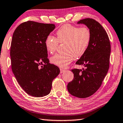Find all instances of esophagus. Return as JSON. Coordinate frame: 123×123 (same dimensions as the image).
<instances>
[{"mask_svg": "<svg viewBox=\"0 0 123 123\" xmlns=\"http://www.w3.org/2000/svg\"><path fill=\"white\" fill-rule=\"evenodd\" d=\"M66 70H65L64 69H60V73L61 74H62V73H63Z\"/></svg>", "mask_w": 123, "mask_h": 123, "instance_id": "34e87169", "label": "esophagus"}]
</instances>
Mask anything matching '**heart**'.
I'll list each match as a JSON object with an SVG mask.
<instances>
[{
	"label": "heart",
	"mask_w": 123,
	"mask_h": 123,
	"mask_svg": "<svg viewBox=\"0 0 123 123\" xmlns=\"http://www.w3.org/2000/svg\"><path fill=\"white\" fill-rule=\"evenodd\" d=\"M56 38L51 35L46 37L45 45L49 52H55L60 43H65L64 53H57L51 58L52 63L61 68L67 67L74 55L80 57L85 53L89 45L91 33L87 27H79L71 24H65L56 32Z\"/></svg>",
	"instance_id": "b5f03b06"
}]
</instances>
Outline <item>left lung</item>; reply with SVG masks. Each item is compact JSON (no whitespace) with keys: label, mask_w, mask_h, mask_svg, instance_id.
Here are the masks:
<instances>
[{"label":"left lung","mask_w":123,"mask_h":123,"mask_svg":"<svg viewBox=\"0 0 123 123\" xmlns=\"http://www.w3.org/2000/svg\"><path fill=\"white\" fill-rule=\"evenodd\" d=\"M77 24H84L91 33V40L85 53L76 62V64L85 68L72 70L74 79L67 86L72 96L85 98L95 93L101 85L109 67L111 43L103 27L91 18L79 20Z\"/></svg>","instance_id":"8db88e82"}]
</instances>
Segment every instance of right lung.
I'll return each mask as SVG.
<instances>
[{
    "instance_id": "right-lung-1",
    "label": "right lung",
    "mask_w": 123,
    "mask_h": 123,
    "mask_svg": "<svg viewBox=\"0 0 123 123\" xmlns=\"http://www.w3.org/2000/svg\"><path fill=\"white\" fill-rule=\"evenodd\" d=\"M55 26L27 21L20 24L12 35L10 55L13 74L23 89L30 96L48 95L52 81L60 74L49 63L46 38Z\"/></svg>"
}]
</instances>
